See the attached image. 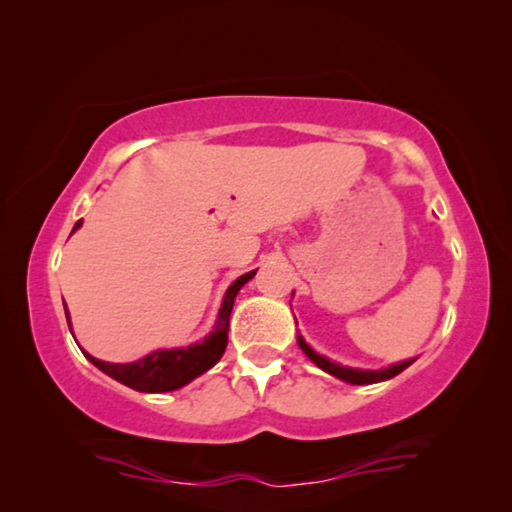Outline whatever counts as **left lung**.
I'll return each instance as SVG.
<instances>
[{"label":"left lung","mask_w":512,"mask_h":512,"mask_svg":"<svg viewBox=\"0 0 512 512\" xmlns=\"http://www.w3.org/2000/svg\"><path fill=\"white\" fill-rule=\"evenodd\" d=\"M298 346L303 348L307 358H310L316 367L328 371L330 376L335 378H342L346 380V383H353V385H369V383H380V380H387V378H394L396 373H401L403 369H408L412 360H405V362H399V364H392L389 369H383V371H362V369H348V367H339V364L330 362L326 358H321V355H316L310 346L305 344L303 337H298Z\"/></svg>","instance_id":"obj_1"}]
</instances>
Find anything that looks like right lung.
I'll return each instance as SVG.
<instances>
[{
	"mask_svg": "<svg viewBox=\"0 0 512 512\" xmlns=\"http://www.w3.org/2000/svg\"><path fill=\"white\" fill-rule=\"evenodd\" d=\"M81 225V221L75 225V230ZM72 230V232H75ZM257 271H250L241 275L225 291L223 307L218 312L216 330L209 335L202 344H193L189 348H173V351H154L148 358L129 364H111L93 358V355L84 353L97 369L107 373V376L116 378L118 383L136 389V392H173L180 389L186 383H191L193 378H198L200 373L212 369L214 364L221 360L227 346V330H230V312L237 298L239 289L253 278ZM68 316V312H66ZM70 326V321H68Z\"/></svg>",
	"mask_w": 512,
	"mask_h": 512,
	"instance_id": "add662e5",
	"label": "right lung"
}]
</instances>
